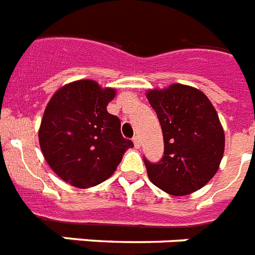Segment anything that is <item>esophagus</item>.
Listing matches in <instances>:
<instances>
[{
  "label": "esophagus",
  "instance_id": "obj_1",
  "mask_svg": "<svg viewBox=\"0 0 255 255\" xmlns=\"http://www.w3.org/2000/svg\"><path fill=\"white\" fill-rule=\"evenodd\" d=\"M133 143L137 148L140 147V139H139V137H138V135H135V137L133 138Z\"/></svg>",
  "mask_w": 255,
  "mask_h": 255
}]
</instances>
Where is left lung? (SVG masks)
I'll return each mask as SVG.
<instances>
[{
    "label": "left lung",
    "mask_w": 255,
    "mask_h": 255,
    "mask_svg": "<svg viewBox=\"0 0 255 255\" xmlns=\"http://www.w3.org/2000/svg\"><path fill=\"white\" fill-rule=\"evenodd\" d=\"M162 126L164 155L158 163L144 159L148 179L172 196L204 187L220 167L225 134L217 112L199 89L171 84L146 92Z\"/></svg>",
    "instance_id": "1"
}]
</instances>
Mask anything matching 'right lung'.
Returning a JSON list of instances; mask_svg holds the SVG:
<instances>
[{
  "label": "right lung",
  "mask_w": 255,
  "mask_h": 255,
  "mask_svg": "<svg viewBox=\"0 0 255 255\" xmlns=\"http://www.w3.org/2000/svg\"><path fill=\"white\" fill-rule=\"evenodd\" d=\"M116 89L93 80H77L59 88L44 109L39 144L59 178L89 188L115 174L131 140L121 134V121L108 113Z\"/></svg>",
  "instance_id": "1"
}]
</instances>
